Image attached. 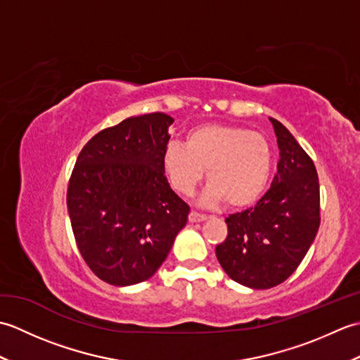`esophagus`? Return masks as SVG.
<instances>
[{"mask_svg":"<svg viewBox=\"0 0 360 360\" xmlns=\"http://www.w3.org/2000/svg\"><path fill=\"white\" fill-rule=\"evenodd\" d=\"M207 219V217L202 215V213H198L195 210H192L188 213V221L190 223H201V221H205Z\"/></svg>","mask_w":360,"mask_h":360,"instance_id":"esophagus-1","label":"esophagus"}]
</instances>
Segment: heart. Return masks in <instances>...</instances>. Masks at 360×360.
I'll return each instance as SVG.
<instances>
[{
	"label": "heart",
	"mask_w": 360,
	"mask_h": 360,
	"mask_svg": "<svg viewBox=\"0 0 360 360\" xmlns=\"http://www.w3.org/2000/svg\"><path fill=\"white\" fill-rule=\"evenodd\" d=\"M162 167L172 187L192 195L207 170L202 204L226 202L231 209L255 204L272 174V148L263 134L224 124L200 125L188 131L186 145L168 143Z\"/></svg>",
	"instance_id": "heart-1"
}]
</instances>
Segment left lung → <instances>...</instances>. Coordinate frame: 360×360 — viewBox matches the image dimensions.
<instances>
[{
	"label": "left lung",
	"mask_w": 360,
	"mask_h": 360,
	"mask_svg": "<svg viewBox=\"0 0 360 360\" xmlns=\"http://www.w3.org/2000/svg\"><path fill=\"white\" fill-rule=\"evenodd\" d=\"M280 160L271 188L241 213L226 218L227 238L217 258L233 281L269 289L285 281L307 255L320 226V188L316 165L277 119Z\"/></svg>",
	"instance_id": "1"
}]
</instances>
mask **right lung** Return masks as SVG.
<instances>
[{
  "instance_id": "right-lung-1",
  "label": "right lung",
  "mask_w": 360,
  "mask_h": 360,
  "mask_svg": "<svg viewBox=\"0 0 360 360\" xmlns=\"http://www.w3.org/2000/svg\"><path fill=\"white\" fill-rule=\"evenodd\" d=\"M172 124L164 112L128 117L91 137L75 160L66 193L74 238L110 285L153 277L187 223L190 207L162 167Z\"/></svg>"
}]
</instances>
